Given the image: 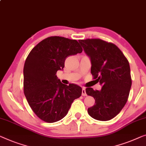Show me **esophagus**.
Returning a JSON list of instances; mask_svg holds the SVG:
<instances>
[{"instance_id": "1", "label": "esophagus", "mask_w": 146, "mask_h": 146, "mask_svg": "<svg viewBox=\"0 0 146 146\" xmlns=\"http://www.w3.org/2000/svg\"><path fill=\"white\" fill-rule=\"evenodd\" d=\"M82 95L83 96H87V94H86V89L83 88H82Z\"/></svg>"}]
</instances>
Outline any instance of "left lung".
<instances>
[{"instance_id":"left-lung-1","label":"left lung","mask_w":146,"mask_h":146,"mask_svg":"<svg viewBox=\"0 0 146 146\" xmlns=\"http://www.w3.org/2000/svg\"><path fill=\"white\" fill-rule=\"evenodd\" d=\"M91 60V73L102 86L101 90L86 88L96 100L88 109L94 119L107 121L115 117L125 105L132 86L129 62L115 44L100 39L79 40Z\"/></svg>"}]
</instances>
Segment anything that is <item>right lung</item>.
<instances>
[{
  "mask_svg": "<svg viewBox=\"0 0 146 146\" xmlns=\"http://www.w3.org/2000/svg\"><path fill=\"white\" fill-rule=\"evenodd\" d=\"M82 52L76 40L53 36L43 39L29 52L24 67V92L40 119L48 123L61 120L74 100L81 96V87L62 84L56 74L63 70L67 57Z\"/></svg>",
  "mask_w": 146,
  "mask_h": 146,
  "instance_id": "obj_1",
  "label": "right lung"
}]
</instances>
